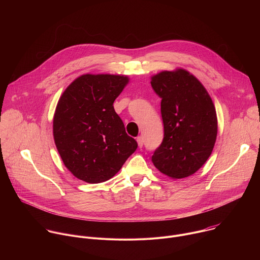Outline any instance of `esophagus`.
I'll return each mask as SVG.
<instances>
[{"label": "esophagus", "instance_id": "obj_1", "mask_svg": "<svg viewBox=\"0 0 260 260\" xmlns=\"http://www.w3.org/2000/svg\"><path fill=\"white\" fill-rule=\"evenodd\" d=\"M137 142H138V145H139V147L140 148H142L143 147V145H144V139H143V137H138L137 138Z\"/></svg>", "mask_w": 260, "mask_h": 260}]
</instances>
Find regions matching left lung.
<instances>
[{
  "mask_svg": "<svg viewBox=\"0 0 260 260\" xmlns=\"http://www.w3.org/2000/svg\"><path fill=\"white\" fill-rule=\"evenodd\" d=\"M161 99L165 135L152 155L159 172L173 178L188 177L210 157L217 137V115L204 85L187 71H164L151 77Z\"/></svg>",
  "mask_w": 260,
  "mask_h": 260,
  "instance_id": "1",
  "label": "left lung"
}]
</instances>
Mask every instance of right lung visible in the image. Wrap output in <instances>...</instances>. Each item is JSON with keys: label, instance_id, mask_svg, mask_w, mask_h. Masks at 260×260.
<instances>
[{"label": "right lung", "instance_id": "right-lung-1", "mask_svg": "<svg viewBox=\"0 0 260 260\" xmlns=\"http://www.w3.org/2000/svg\"><path fill=\"white\" fill-rule=\"evenodd\" d=\"M128 83L126 76L85 74L58 100L53 138L67 169L87 183L112 178L136 151L113 103Z\"/></svg>", "mask_w": 260, "mask_h": 260}]
</instances>
